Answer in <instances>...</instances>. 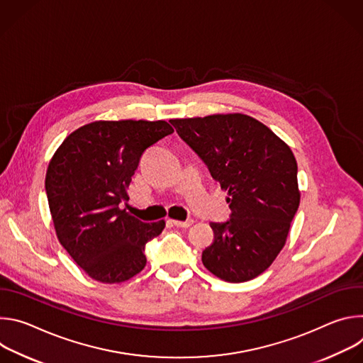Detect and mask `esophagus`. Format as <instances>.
<instances>
[{
    "mask_svg": "<svg viewBox=\"0 0 363 363\" xmlns=\"http://www.w3.org/2000/svg\"><path fill=\"white\" fill-rule=\"evenodd\" d=\"M171 223L175 225V227H181V228H188L194 224V220H186V221H178V220H171Z\"/></svg>",
    "mask_w": 363,
    "mask_h": 363,
    "instance_id": "obj_1",
    "label": "esophagus"
}]
</instances>
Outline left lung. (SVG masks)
Listing matches in <instances>:
<instances>
[{
    "instance_id": "8db88e82",
    "label": "left lung",
    "mask_w": 363,
    "mask_h": 363,
    "mask_svg": "<svg viewBox=\"0 0 363 363\" xmlns=\"http://www.w3.org/2000/svg\"><path fill=\"white\" fill-rule=\"evenodd\" d=\"M169 122L228 192L231 217L210 224L214 241L202 251V264L230 283L260 276L284 247L300 203L290 146L242 113Z\"/></svg>"
}]
</instances>
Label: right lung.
Listing matches in <instances>:
<instances>
[{"mask_svg": "<svg viewBox=\"0 0 363 363\" xmlns=\"http://www.w3.org/2000/svg\"><path fill=\"white\" fill-rule=\"evenodd\" d=\"M165 121H96L72 132L55 152L45 192L60 244L100 283H122L146 266L145 244L165 221L143 223L121 202L143 152L171 135Z\"/></svg>", "mask_w": 363, "mask_h": 363, "instance_id": "right-lung-1", "label": "right lung"}]
</instances>
